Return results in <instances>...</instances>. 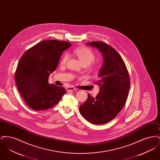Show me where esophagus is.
Segmentation results:
<instances>
[{
	"label": "esophagus",
	"mask_w": 160,
	"mask_h": 160,
	"mask_svg": "<svg viewBox=\"0 0 160 160\" xmlns=\"http://www.w3.org/2000/svg\"><path fill=\"white\" fill-rule=\"evenodd\" d=\"M66 89H67V91H76V89L75 88L72 87V86H68L66 88Z\"/></svg>",
	"instance_id": "34e87169"
}]
</instances>
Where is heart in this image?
Segmentation results:
<instances>
[{"instance_id":"b5f03b06","label":"heart","mask_w":160,"mask_h":160,"mask_svg":"<svg viewBox=\"0 0 160 160\" xmlns=\"http://www.w3.org/2000/svg\"><path fill=\"white\" fill-rule=\"evenodd\" d=\"M74 53L78 58L83 65H89L93 62L95 55L91 48L88 47H82L74 50ZM68 59V54L65 53L62 57L61 63L65 64Z\"/></svg>"}]
</instances>
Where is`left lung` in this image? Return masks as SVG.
<instances>
[{"mask_svg": "<svg viewBox=\"0 0 160 160\" xmlns=\"http://www.w3.org/2000/svg\"><path fill=\"white\" fill-rule=\"evenodd\" d=\"M86 45L98 49L103 64L96 82L100 86L99 93L95 98L88 94L79 110L92 124H104L114 119L124 106L130 87L129 74L121 56L113 47L98 41Z\"/></svg>", "mask_w": 160, "mask_h": 160, "instance_id": "obj_1", "label": "left lung"}]
</instances>
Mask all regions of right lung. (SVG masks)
I'll use <instances>...</instances> for the list:
<instances>
[{"mask_svg":"<svg viewBox=\"0 0 160 160\" xmlns=\"http://www.w3.org/2000/svg\"><path fill=\"white\" fill-rule=\"evenodd\" d=\"M71 46L67 41L46 40L28 49L21 57L15 83L26 104L32 110L50 108L66 93L64 88L48 83V77L57 68L63 52Z\"/></svg>","mask_w":160,"mask_h":160,"instance_id":"right-lung-1","label":"right lung"}]
</instances>
